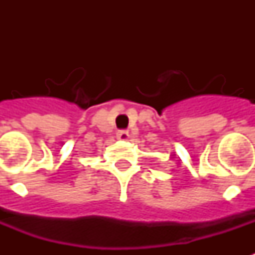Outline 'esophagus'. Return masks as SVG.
I'll use <instances>...</instances> for the list:
<instances>
[{
    "label": "esophagus",
    "mask_w": 255,
    "mask_h": 255,
    "mask_svg": "<svg viewBox=\"0 0 255 255\" xmlns=\"http://www.w3.org/2000/svg\"><path fill=\"white\" fill-rule=\"evenodd\" d=\"M116 137L119 140H123V141H126V140L129 139V133H128V131H126V129H122V131H118V133H116Z\"/></svg>",
    "instance_id": "1"
}]
</instances>
